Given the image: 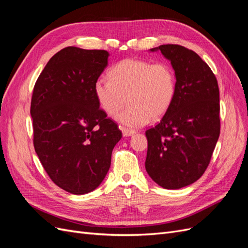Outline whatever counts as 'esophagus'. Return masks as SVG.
<instances>
[{"label":"esophagus","mask_w":248,"mask_h":248,"mask_svg":"<svg viewBox=\"0 0 248 248\" xmlns=\"http://www.w3.org/2000/svg\"><path fill=\"white\" fill-rule=\"evenodd\" d=\"M121 130H122V133H123L124 137H130V136H132V134L136 133V130L125 128V127H122Z\"/></svg>","instance_id":"1"}]
</instances>
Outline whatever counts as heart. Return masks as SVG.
<instances>
[{
  "mask_svg": "<svg viewBox=\"0 0 248 248\" xmlns=\"http://www.w3.org/2000/svg\"><path fill=\"white\" fill-rule=\"evenodd\" d=\"M177 89L172 67L164 62L152 63L128 58L118 62L108 71V79L95 81L94 93L101 109L112 116L125 103L129 106L117 120L129 127H140L160 119L170 108Z\"/></svg>",
  "mask_w": 248,
  "mask_h": 248,
  "instance_id": "obj_1",
  "label": "heart"
}]
</instances>
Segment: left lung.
<instances>
[{"label": "left lung", "instance_id": "obj_1", "mask_svg": "<svg viewBox=\"0 0 248 248\" xmlns=\"http://www.w3.org/2000/svg\"><path fill=\"white\" fill-rule=\"evenodd\" d=\"M160 50L175 70L177 89L170 108L146 131V170L166 189H179L207 170L220 133L219 89L212 70L191 49L163 44Z\"/></svg>", "mask_w": 248, "mask_h": 248}]
</instances>
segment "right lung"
<instances>
[{
	"label": "right lung",
	"instance_id": "obj_1",
	"mask_svg": "<svg viewBox=\"0 0 248 248\" xmlns=\"http://www.w3.org/2000/svg\"><path fill=\"white\" fill-rule=\"evenodd\" d=\"M108 52L68 46L52 56L34 86L33 144L51 181L73 194L100 185L121 140L94 93Z\"/></svg>",
	"mask_w": 248,
	"mask_h": 248
}]
</instances>
